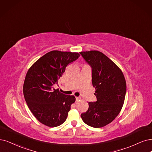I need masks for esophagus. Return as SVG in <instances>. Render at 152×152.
<instances>
[{
	"label": "esophagus",
	"mask_w": 152,
	"mask_h": 152,
	"mask_svg": "<svg viewBox=\"0 0 152 152\" xmlns=\"http://www.w3.org/2000/svg\"><path fill=\"white\" fill-rule=\"evenodd\" d=\"M81 98H80V97H76V101H78V100H80Z\"/></svg>",
	"instance_id": "obj_1"
}]
</instances>
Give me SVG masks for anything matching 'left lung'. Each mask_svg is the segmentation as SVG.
Listing matches in <instances>:
<instances>
[{
	"label": "left lung",
	"mask_w": 152,
	"mask_h": 152,
	"mask_svg": "<svg viewBox=\"0 0 152 152\" xmlns=\"http://www.w3.org/2000/svg\"><path fill=\"white\" fill-rule=\"evenodd\" d=\"M92 69V84L97 101L89 102L88 110L81 115L86 125L101 128L113 121L124 103L126 85L121 69L98 50L80 53Z\"/></svg>",
	"instance_id": "8db88e82"
}]
</instances>
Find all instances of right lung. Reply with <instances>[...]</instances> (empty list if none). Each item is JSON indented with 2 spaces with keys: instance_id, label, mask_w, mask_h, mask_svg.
Instances as JSON below:
<instances>
[{
  "instance_id": "1",
  "label": "right lung",
  "mask_w": 152,
  "mask_h": 152,
  "mask_svg": "<svg viewBox=\"0 0 152 152\" xmlns=\"http://www.w3.org/2000/svg\"><path fill=\"white\" fill-rule=\"evenodd\" d=\"M77 53L52 50L39 58L28 70L23 93L28 107L36 119L49 127L66 121L75 97L55 89L66 66L80 57Z\"/></svg>"
}]
</instances>
